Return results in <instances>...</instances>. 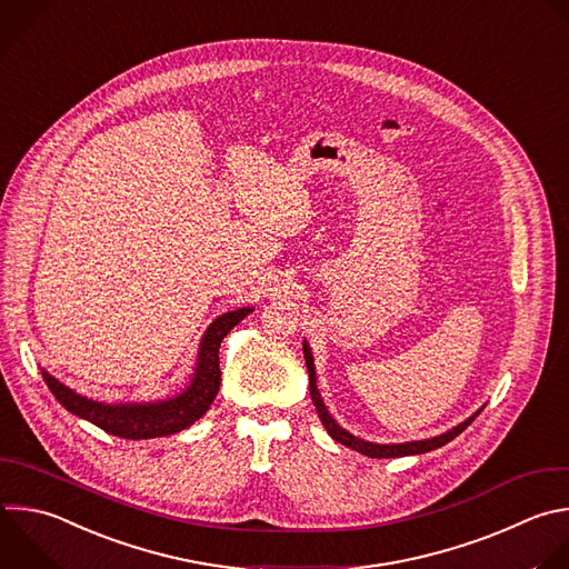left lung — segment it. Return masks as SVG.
<instances>
[{
  "label": "left lung",
  "mask_w": 569,
  "mask_h": 569,
  "mask_svg": "<svg viewBox=\"0 0 569 569\" xmlns=\"http://www.w3.org/2000/svg\"><path fill=\"white\" fill-rule=\"evenodd\" d=\"M303 359H306L308 377H310V398H312V402H315V409H317L319 420H321V425L326 427L328 436H330L332 440H337L339 445H343V447H348V449H352V451H359V453H363V456H368V458H402V456H416V453L433 451V449H438V447L451 442L456 436H460V433L476 420V416L480 413V411H478L476 416H471L469 420H465V422L458 425L456 429H451V431H447V433H442V436H438V438H431V440L405 442V445H375V442H366V440H359V438H355L352 433L343 431V429L330 418V413L326 411L323 400H321V396H319V391H317L315 363H312V352H310L308 343H303Z\"/></svg>",
  "instance_id": "left-lung-1"
}]
</instances>
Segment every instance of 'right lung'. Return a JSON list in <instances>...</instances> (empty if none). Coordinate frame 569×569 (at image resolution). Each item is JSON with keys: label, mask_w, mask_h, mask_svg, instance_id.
<instances>
[{"label": "right lung", "mask_w": 569, "mask_h": 569, "mask_svg": "<svg viewBox=\"0 0 569 569\" xmlns=\"http://www.w3.org/2000/svg\"><path fill=\"white\" fill-rule=\"evenodd\" d=\"M252 308H241L234 312H226L219 317L208 330L201 341L199 361L194 380L189 389L171 400L156 402V405H102L78 396L76 391L60 385L56 377L42 370V377L56 400L78 418L89 420L91 425L100 427L102 431L124 438V440H147L171 436L189 425H194L203 413L210 409L219 393L221 385V368H219V348L223 337L248 315Z\"/></svg>", "instance_id": "obj_1"}]
</instances>
